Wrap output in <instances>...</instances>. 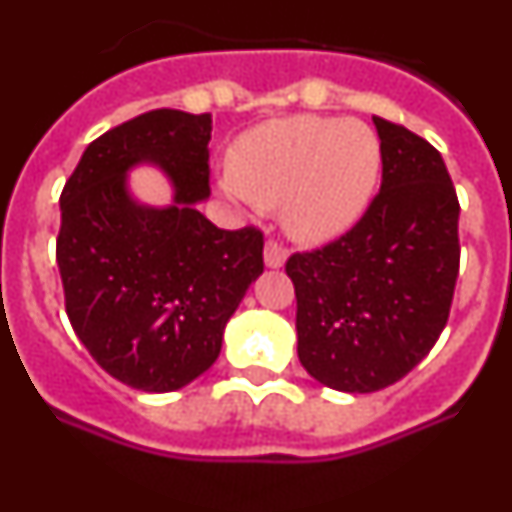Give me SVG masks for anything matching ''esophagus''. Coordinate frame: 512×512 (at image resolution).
I'll use <instances>...</instances> for the list:
<instances>
[{
    "label": "esophagus",
    "mask_w": 512,
    "mask_h": 512,
    "mask_svg": "<svg viewBox=\"0 0 512 512\" xmlns=\"http://www.w3.org/2000/svg\"><path fill=\"white\" fill-rule=\"evenodd\" d=\"M284 261H287V248L277 241H266L264 264L269 266V269H279V266H284Z\"/></svg>",
    "instance_id": "obj_1"
}]
</instances>
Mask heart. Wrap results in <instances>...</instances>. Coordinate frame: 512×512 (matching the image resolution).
Returning a JSON list of instances; mask_svg holds the SVG:
<instances>
[{"label": "heart", "mask_w": 512, "mask_h": 512, "mask_svg": "<svg viewBox=\"0 0 512 512\" xmlns=\"http://www.w3.org/2000/svg\"><path fill=\"white\" fill-rule=\"evenodd\" d=\"M379 169V138L364 122L297 115L264 122L235 140L220 192L241 205L282 207L295 241L328 243L359 223Z\"/></svg>", "instance_id": "heart-1"}]
</instances>
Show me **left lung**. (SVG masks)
I'll list each match as a JSON object with an SVG mask.
<instances>
[{
    "label": "left lung",
    "instance_id": "obj_1",
    "mask_svg": "<svg viewBox=\"0 0 512 512\" xmlns=\"http://www.w3.org/2000/svg\"><path fill=\"white\" fill-rule=\"evenodd\" d=\"M382 187L359 223L318 251L292 253L297 356L330 390L377 392L425 359L459 277V200L441 153L374 117Z\"/></svg>",
    "mask_w": 512,
    "mask_h": 512
}]
</instances>
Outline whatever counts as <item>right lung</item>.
Wrapping results in <instances>:
<instances>
[{"mask_svg": "<svg viewBox=\"0 0 512 512\" xmlns=\"http://www.w3.org/2000/svg\"><path fill=\"white\" fill-rule=\"evenodd\" d=\"M210 133V115H138L89 143L61 192L66 315L94 361L133 390L174 392L207 372L264 271L261 230H223L197 210L210 197ZM140 163L165 171L171 206L129 194Z\"/></svg>", "mask_w": 512, "mask_h": 512, "instance_id": "right-lung-1", "label": "right lung"}]
</instances>
